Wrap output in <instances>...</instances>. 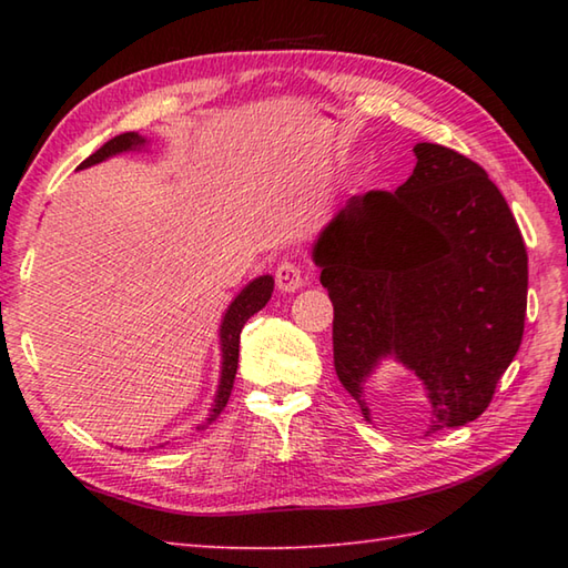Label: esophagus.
<instances>
[{"mask_svg":"<svg viewBox=\"0 0 568 568\" xmlns=\"http://www.w3.org/2000/svg\"><path fill=\"white\" fill-rule=\"evenodd\" d=\"M275 285H277V291H283V293L300 291V287L305 285L303 268H300V265L293 261H283L275 271Z\"/></svg>","mask_w":568,"mask_h":568,"instance_id":"obj_1","label":"esophagus"}]
</instances>
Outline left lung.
Returning <instances> with one entry per match:
<instances>
[{
    "label": "left lung",
    "mask_w": 568,
    "mask_h": 568,
    "mask_svg": "<svg viewBox=\"0 0 568 568\" xmlns=\"http://www.w3.org/2000/svg\"><path fill=\"white\" fill-rule=\"evenodd\" d=\"M395 192L354 195L312 258L334 305V368L371 419L366 381L383 358L415 371L427 434L474 422L523 344L527 248L488 173L417 143Z\"/></svg>",
    "instance_id": "8db88e82"
}]
</instances>
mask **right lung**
Instances as JSON below:
<instances>
[{
    "label": "right lung",
    "mask_w": 568,
    "mask_h": 568,
    "mask_svg": "<svg viewBox=\"0 0 568 568\" xmlns=\"http://www.w3.org/2000/svg\"><path fill=\"white\" fill-rule=\"evenodd\" d=\"M146 146V139L139 136L136 131H126V134H119L112 141H106L100 151H94L90 159H84L80 163V171L82 168H90L94 163H102L106 159H112L116 153H124V151H136ZM273 293V277L271 275H261L256 281H251L244 291H241L234 303L229 305L226 315L222 320V329H220V344H222V378H220V390L214 395V405L210 409V417L202 422L197 429H204L207 425L220 417L222 409L226 407L229 395H232L234 388V378H236V368H239V336L241 329H244V324L256 315L258 310L265 307V303L271 300Z\"/></svg>",
    "instance_id": "add662e5"
}]
</instances>
